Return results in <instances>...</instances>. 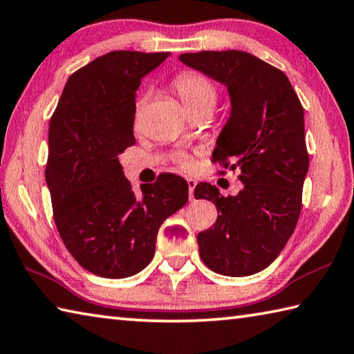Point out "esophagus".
Here are the masks:
<instances>
[{
    "label": "esophagus",
    "instance_id": "esophagus-1",
    "mask_svg": "<svg viewBox=\"0 0 354 354\" xmlns=\"http://www.w3.org/2000/svg\"><path fill=\"white\" fill-rule=\"evenodd\" d=\"M187 185H189V195H190V199H194V190L196 187V181L194 178H187Z\"/></svg>",
    "mask_w": 354,
    "mask_h": 354
}]
</instances>
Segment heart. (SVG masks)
Returning <instances> with one entry per match:
<instances>
[{
  "instance_id": "obj_1",
  "label": "heart",
  "mask_w": 354,
  "mask_h": 354,
  "mask_svg": "<svg viewBox=\"0 0 354 354\" xmlns=\"http://www.w3.org/2000/svg\"><path fill=\"white\" fill-rule=\"evenodd\" d=\"M175 89L179 94V97L184 102V105L189 108L190 113H195L199 110H214L216 104V88L214 83L204 79L203 75H198L194 73H187L179 75L175 80ZM179 164L187 167L190 164L189 156H179Z\"/></svg>"
}]
</instances>
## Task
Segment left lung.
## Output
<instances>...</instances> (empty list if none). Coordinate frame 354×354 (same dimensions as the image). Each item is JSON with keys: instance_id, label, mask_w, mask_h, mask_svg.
I'll return each mask as SVG.
<instances>
[{"instance_id": "1", "label": "left lung", "mask_w": 354, "mask_h": 354, "mask_svg": "<svg viewBox=\"0 0 354 354\" xmlns=\"http://www.w3.org/2000/svg\"><path fill=\"white\" fill-rule=\"evenodd\" d=\"M184 65L227 88L230 114L212 156L239 170L243 189L223 196L199 183L194 195L216 205L218 218L198 234L199 257L229 277L260 272L292 235L308 173L305 122L285 73L244 50H203L179 55Z\"/></svg>"}]
</instances>
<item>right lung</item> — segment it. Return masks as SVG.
Wrapping results in <instances>:
<instances>
[{"label": "right lung", "mask_w": 354, "mask_h": 354, "mask_svg": "<svg viewBox=\"0 0 354 354\" xmlns=\"http://www.w3.org/2000/svg\"><path fill=\"white\" fill-rule=\"evenodd\" d=\"M170 53L113 50L69 77L49 125L46 184L54 220L71 255L105 279L138 274L155 255L165 218L189 199L181 176L162 173L140 195L119 155L134 145L140 80Z\"/></svg>", "instance_id": "right-lung-1"}]
</instances>
